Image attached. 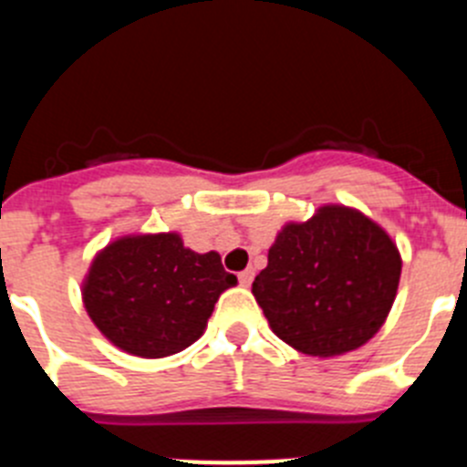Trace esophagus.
<instances>
[{
	"label": "esophagus",
	"mask_w": 467,
	"mask_h": 467,
	"mask_svg": "<svg viewBox=\"0 0 467 467\" xmlns=\"http://www.w3.org/2000/svg\"><path fill=\"white\" fill-rule=\"evenodd\" d=\"M253 278H254V271L253 269H245V271H241V274H238V283H241L243 287H250Z\"/></svg>",
	"instance_id": "esophagus-1"
}]
</instances>
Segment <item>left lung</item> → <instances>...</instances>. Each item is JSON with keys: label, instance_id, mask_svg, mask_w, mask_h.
<instances>
[{"label": "left lung", "instance_id": "1", "mask_svg": "<svg viewBox=\"0 0 467 467\" xmlns=\"http://www.w3.org/2000/svg\"><path fill=\"white\" fill-rule=\"evenodd\" d=\"M400 271L398 247L381 226L358 210L325 205L280 231L253 295L285 344L306 356H341L379 332Z\"/></svg>", "mask_w": 467, "mask_h": 467}]
</instances>
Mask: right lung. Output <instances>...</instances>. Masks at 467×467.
<instances>
[{
	"instance_id": "1",
	"label": "right lung",
	"mask_w": 467,
	"mask_h": 467,
	"mask_svg": "<svg viewBox=\"0 0 467 467\" xmlns=\"http://www.w3.org/2000/svg\"><path fill=\"white\" fill-rule=\"evenodd\" d=\"M236 275L217 253L198 254L177 234L128 236L90 264L84 304L114 346L140 358L180 353L203 334L208 317Z\"/></svg>"
}]
</instances>
